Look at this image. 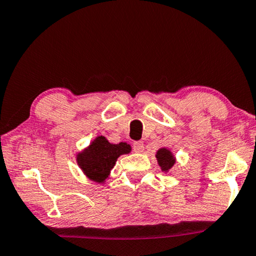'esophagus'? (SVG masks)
Returning <instances> with one entry per match:
<instances>
[{"instance_id":"esophagus-1","label":"esophagus","mask_w":256,"mask_h":256,"mask_svg":"<svg viewBox=\"0 0 256 256\" xmlns=\"http://www.w3.org/2000/svg\"><path fill=\"white\" fill-rule=\"evenodd\" d=\"M133 150L136 152H144V142L141 141H136V142L133 144Z\"/></svg>"}]
</instances>
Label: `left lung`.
<instances>
[{
  "instance_id": "obj_1",
  "label": "left lung",
  "mask_w": 256,
  "mask_h": 256,
  "mask_svg": "<svg viewBox=\"0 0 256 256\" xmlns=\"http://www.w3.org/2000/svg\"><path fill=\"white\" fill-rule=\"evenodd\" d=\"M155 158L158 160V164L161 168L162 172L171 174V170H172L174 163L177 161L174 152L168 147H162L156 152Z\"/></svg>"
}]
</instances>
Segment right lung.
Returning a JSON list of instances; mask_svg holds the SVG:
<instances>
[{
	"label": "right lung",
	"mask_w": 256,
	"mask_h": 256,
	"mask_svg": "<svg viewBox=\"0 0 256 256\" xmlns=\"http://www.w3.org/2000/svg\"><path fill=\"white\" fill-rule=\"evenodd\" d=\"M131 150V144L128 142L112 144L104 136H96L88 146L76 154V160L84 176L96 184L104 185L117 158L130 154Z\"/></svg>",
	"instance_id": "obj_1"
}]
</instances>
